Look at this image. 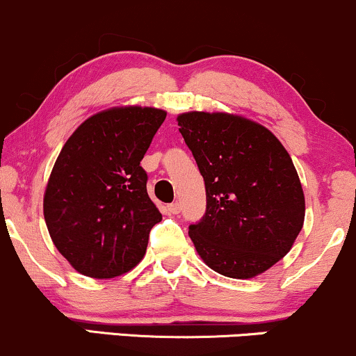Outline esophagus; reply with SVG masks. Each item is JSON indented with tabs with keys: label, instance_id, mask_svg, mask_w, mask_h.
Instances as JSON below:
<instances>
[{
	"label": "esophagus",
	"instance_id": "34e87169",
	"mask_svg": "<svg viewBox=\"0 0 356 356\" xmlns=\"http://www.w3.org/2000/svg\"><path fill=\"white\" fill-rule=\"evenodd\" d=\"M167 209H169V212H172V214H179V212H181V202H172V204H169V206H167Z\"/></svg>",
	"mask_w": 356,
	"mask_h": 356
}]
</instances>
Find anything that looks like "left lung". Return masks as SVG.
<instances>
[{"mask_svg": "<svg viewBox=\"0 0 356 356\" xmlns=\"http://www.w3.org/2000/svg\"><path fill=\"white\" fill-rule=\"evenodd\" d=\"M206 184V214L189 226L199 256L219 275L248 280L291 249L305 195L291 157L266 127L229 113L177 117Z\"/></svg>", "mask_w": 356, "mask_h": 356, "instance_id": "obj_1", "label": "left lung"}]
</instances>
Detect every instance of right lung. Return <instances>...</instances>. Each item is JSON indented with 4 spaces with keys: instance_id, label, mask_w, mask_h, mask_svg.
Returning a JSON list of instances; mask_svg holds the SVG:
<instances>
[{
    "instance_id": "obj_1",
    "label": "right lung",
    "mask_w": 356,
    "mask_h": 356,
    "mask_svg": "<svg viewBox=\"0 0 356 356\" xmlns=\"http://www.w3.org/2000/svg\"><path fill=\"white\" fill-rule=\"evenodd\" d=\"M165 115L150 107L104 110L61 149L43 214L53 244L81 275L120 276L144 257L162 214L147 194L140 161Z\"/></svg>"
}]
</instances>
